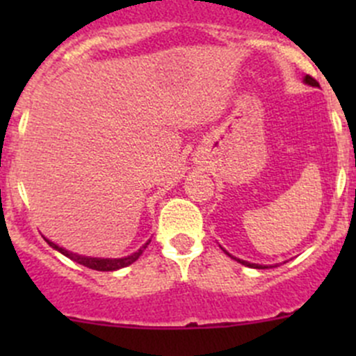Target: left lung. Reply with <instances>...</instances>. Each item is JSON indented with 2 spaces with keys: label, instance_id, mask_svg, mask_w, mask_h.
<instances>
[{
  "label": "left lung",
  "instance_id": "1",
  "mask_svg": "<svg viewBox=\"0 0 356 356\" xmlns=\"http://www.w3.org/2000/svg\"><path fill=\"white\" fill-rule=\"evenodd\" d=\"M305 81V84H308V86H314V88H317L318 86V82L315 81L314 77H310V75H307V77L303 79ZM225 253H227V251H225ZM229 254V253H227ZM229 257H232V254H229ZM234 258V257H232ZM234 260H238L239 264H243V265H246V267H251V268H268V267H265V265H258V264H250V261H245V260H239V258H234Z\"/></svg>",
  "mask_w": 356,
  "mask_h": 356
}]
</instances>
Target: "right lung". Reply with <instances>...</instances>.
Listing matches in <instances>:
<instances>
[{
	"mask_svg": "<svg viewBox=\"0 0 356 356\" xmlns=\"http://www.w3.org/2000/svg\"><path fill=\"white\" fill-rule=\"evenodd\" d=\"M44 241L48 243V245L51 246L53 250L60 251V253L65 254V257L70 258V260L77 261V264L84 265V267L92 268V270H99V272H111V270H118V268H124V267H127V265L134 264V261L138 260L139 257H141L143 251H145L146 248H148L149 241H152V239H149L148 243H145V245L139 248V250L136 251V253L129 254V257H124V258H92V257H82V254L72 253V251L65 250V248L55 245V243L49 241V239L44 238Z\"/></svg>",
	"mask_w": 356,
	"mask_h": 356,
	"instance_id": "add662e5",
	"label": "right lung"
}]
</instances>
